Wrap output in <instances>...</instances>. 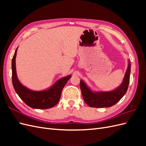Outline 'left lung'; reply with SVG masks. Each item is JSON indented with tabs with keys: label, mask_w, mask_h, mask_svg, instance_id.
I'll return each instance as SVG.
<instances>
[{
	"label": "left lung",
	"mask_w": 146,
	"mask_h": 146,
	"mask_svg": "<svg viewBox=\"0 0 146 146\" xmlns=\"http://www.w3.org/2000/svg\"><path fill=\"white\" fill-rule=\"evenodd\" d=\"M131 64L129 61L125 77L121 85L116 90L110 92H93L86 84L80 80V87L83 98L86 104L91 107L107 108L115 105L125 95L130 82Z\"/></svg>",
	"instance_id": "1"
}]
</instances>
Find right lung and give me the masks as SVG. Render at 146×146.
<instances>
[{
    "label": "right lung",
    "instance_id": "obj_1",
    "mask_svg": "<svg viewBox=\"0 0 146 146\" xmlns=\"http://www.w3.org/2000/svg\"><path fill=\"white\" fill-rule=\"evenodd\" d=\"M16 49L12 59V83L16 93L30 107L36 109H47L54 107L58 104L64 85L70 76H66L57 81L48 90L42 91H34L27 89L18 80L16 71Z\"/></svg>",
    "mask_w": 146,
    "mask_h": 146
}]
</instances>
